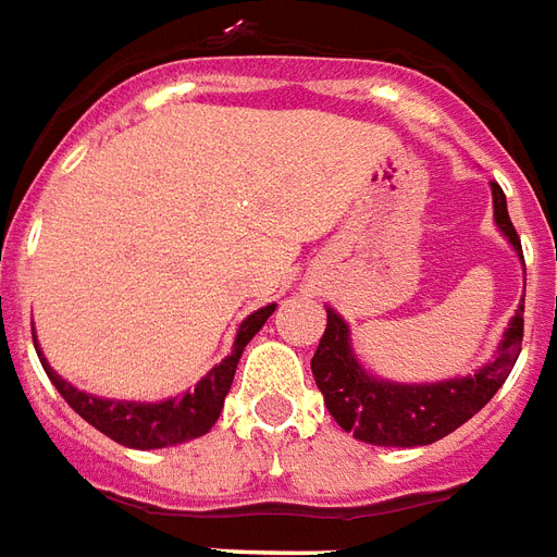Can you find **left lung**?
Segmentation results:
<instances>
[{
	"label": "left lung",
	"mask_w": 557,
	"mask_h": 557,
	"mask_svg": "<svg viewBox=\"0 0 557 557\" xmlns=\"http://www.w3.org/2000/svg\"><path fill=\"white\" fill-rule=\"evenodd\" d=\"M491 189H494L496 224L523 257L520 236L508 219L503 186L491 184ZM520 347H523V307L517 309V315L505 330L503 347L494 362H487L479 373L461 380L432 382V385H394L364 373L350 350L347 324L333 309H326V330L312 356V373L335 423L345 432H354V438L376 447H426L456 432L499 392V385L515 368Z\"/></svg>",
	"instance_id": "1"
}]
</instances>
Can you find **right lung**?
Instances as JSON below:
<instances>
[{"label":"right lung","mask_w":557,"mask_h":557,"mask_svg":"<svg viewBox=\"0 0 557 557\" xmlns=\"http://www.w3.org/2000/svg\"><path fill=\"white\" fill-rule=\"evenodd\" d=\"M271 312H274V304L257 309L253 315L245 318L239 326V335H236L233 354L227 356L224 362L215 364V368L195 385V392H186L184 397H175V400L165 403L99 400V397L78 392L75 385L61 380V376L46 364L42 354L37 356H40L42 368L49 373V380L54 382V388L61 392L63 400L70 403L72 409L78 411L81 418L87 420L90 426L104 432L108 438H113L116 444H122V447L134 449L172 447V444H184V441L201 438L203 432L212 430V423L222 414L224 397L231 392L233 373H236V364H239L242 359V350H245V345H248L253 335L260 333Z\"/></svg>","instance_id":"obj_1"}]
</instances>
